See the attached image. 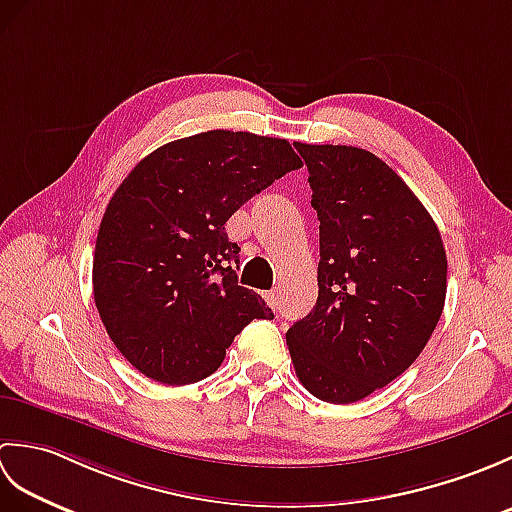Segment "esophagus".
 <instances>
[{
	"label": "esophagus",
	"mask_w": 512,
	"mask_h": 512,
	"mask_svg": "<svg viewBox=\"0 0 512 512\" xmlns=\"http://www.w3.org/2000/svg\"><path fill=\"white\" fill-rule=\"evenodd\" d=\"M266 301H268V306H270V308L277 310V308H279V292H275V290L266 292Z\"/></svg>",
	"instance_id": "esophagus-1"
}]
</instances>
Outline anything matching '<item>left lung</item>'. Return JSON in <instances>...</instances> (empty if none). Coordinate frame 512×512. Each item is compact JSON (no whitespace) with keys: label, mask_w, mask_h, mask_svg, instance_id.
Here are the masks:
<instances>
[{"label":"left lung","mask_w":512,"mask_h":512,"mask_svg":"<svg viewBox=\"0 0 512 512\" xmlns=\"http://www.w3.org/2000/svg\"><path fill=\"white\" fill-rule=\"evenodd\" d=\"M319 217V299L286 332L312 396L350 405L416 361L447 297L436 222L387 162L347 145L295 143Z\"/></svg>","instance_id":"left-lung-1"}]
</instances>
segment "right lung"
<instances>
[{"label":"right lung","instance_id":"right-lung-1","mask_svg":"<svg viewBox=\"0 0 512 512\" xmlns=\"http://www.w3.org/2000/svg\"><path fill=\"white\" fill-rule=\"evenodd\" d=\"M299 167L284 138L213 129L151 151L116 189L96 237L94 303L140 374L198 383L250 321L275 317L237 284L239 248L224 224Z\"/></svg>","mask_w":512,"mask_h":512}]
</instances>
